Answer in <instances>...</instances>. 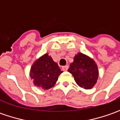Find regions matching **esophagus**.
I'll return each instance as SVG.
<instances>
[{
	"label": "esophagus",
	"mask_w": 120,
	"mask_h": 120,
	"mask_svg": "<svg viewBox=\"0 0 120 120\" xmlns=\"http://www.w3.org/2000/svg\"><path fill=\"white\" fill-rule=\"evenodd\" d=\"M68 68H69V67L67 65H65V66H63L62 69L63 71H67V69H68Z\"/></svg>",
	"instance_id": "34e87169"
}]
</instances>
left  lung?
<instances>
[{
  "label": "left lung",
  "mask_w": 120,
  "mask_h": 120,
  "mask_svg": "<svg viewBox=\"0 0 120 120\" xmlns=\"http://www.w3.org/2000/svg\"><path fill=\"white\" fill-rule=\"evenodd\" d=\"M68 71L74 77L77 85L86 90L92 88L98 78V66L94 61L80 53L74 57Z\"/></svg>",
  "instance_id": "8db88e82"
}]
</instances>
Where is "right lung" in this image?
Returning a JSON list of instances; mask_svg holds the SVG:
<instances>
[{
	"label": "right lung",
	"mask_w": 120,
	"mask_h": 120,
	"mask_svg": "<svg viewBox=\"0 0 120 120\" xmlns=\"http://www.w3.org/2000/svg\"><path fill=\"white\" fill-rule=\"evenodd\" d=\"M61 73L57 63L54 62L48 54H45L34 63L30 75L35 85L48 90L55 84Z\"/></svg>",
	"instance_id": "1"
}]
</instances>
